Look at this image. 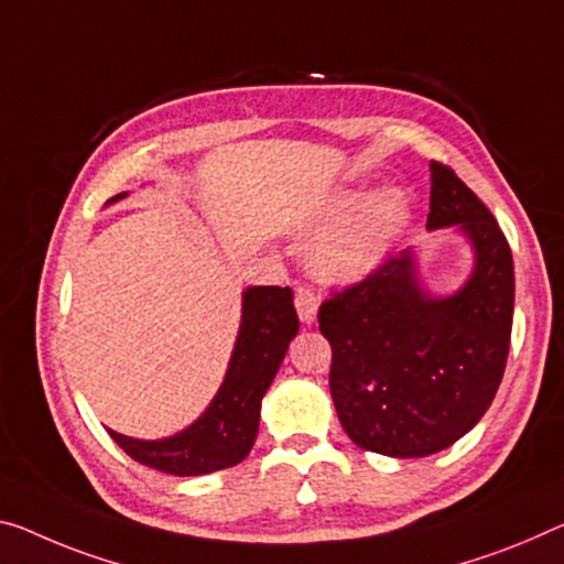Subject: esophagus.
Segmentation results:
<instances>
[{
  "instance_id": "esophagus-1",
  "label": "esophagus",
  "mask_w": 564,
  "mask_h": 564,
  "mask_svg": "<svg viewBox=\"0 0 564 564\" xmlns=\"http://www.w3.org/2000/svg\"><path fill=\"white\" fill-rule=\"evenodd\" d=\"M317 305L319 297L312 290L297 288V292H294V307H297V315L305 325H312L317 319Z\"/></svg>"
}]
</instances>
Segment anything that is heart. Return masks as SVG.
I'll return each instance as SVG.
<instances>
[{"mask_svg":"<svg viewBox=\"0 0 564 564\" xmlns=\"http://www.w3.org/2000/svg\"><path fill=\"white\" fill-rule=\"evenodd\" d=\"M355 206L352 194L335 198L330 219H340ZM409 221V198L401 188H380L350 216L319 234L312 245V267L323 280L358 282L378 272Z\"/></svg>","mask_w":564,"mask_h":564,"instance_id":"obj_1","label":"heart"}]
</instances>
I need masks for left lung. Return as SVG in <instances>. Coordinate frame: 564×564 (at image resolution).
<instances>
[{"mask_svg": "<svg viewBox=\"0 0 564 564\" xmlns=\"http://www.w3.org/2000/svg\"><path fill=\"white\" fill-rule=\"evenodd\" d=\"M456 227L474 254L452 294L421 282L415 249L319 305L330 393L366 452L421 458L466 436L497 395L514 315V262L497 219L444 163L431 161L426 229Z\"/></svg>", "mask_w": 564, "mask_h": 564, "instance_id": "obj_1", "label": "left lung"}]
</instances>
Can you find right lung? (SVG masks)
I'll return each instance as SVG.
<instances>
[{"mask_svg": "<svg viewBox=\"0 0 564 564\" xmlns=\"http://www.w3.org/2000/svg\"><path fill=\"white\" fill-rule=\"evenodd\" d=\"M126 196V192L112 196L108 204ZM297 330L290 288H247L241 292V323L227 376L206 411L192 426L166 438H131L108 429L110 438L138 464L173 476H202L237 466L252 452L262 398Z\"/></svg>", "mask_w": 564, "mask_h": 564, "instance_id": "right-lung-1", "label": "right lung"}]
</instances>
